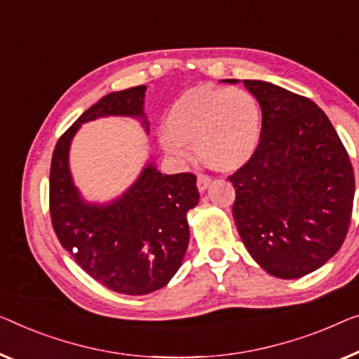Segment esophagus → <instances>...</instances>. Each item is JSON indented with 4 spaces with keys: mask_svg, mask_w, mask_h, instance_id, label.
Here are the masks:
<instances>
[{
    "mask_svg": "<svg viewBox=\"0 0 359 359\" xmlns=\"http://www.w3.org/2000/svg\"><path fill=\"white\" fill-rule=\"evenodd\" d=\"M211 185V177H208V175H198V179H196V187H198V190L201 191H206L208 190V187Z\"/></svg>",
    "mask_w": 359,
    "mask_h": 359,
    "instance_id": "1",
    "label": "esophagus"
}]
</instances>
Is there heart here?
Here are the masks:
<instances>
[{"mask_svg": "<svg viewBox=\"0 0 359 359\" xmlns=\"http://www.w3.org/2000/svg\"><path fill=\"white\" fill-rule=\"evenodd\" d=\"M159 145L177 161H189L195 145L201 163L217 172L243 168L261 133L259 104L248 90L196 85L170 104Z\"/></svg>", "mask_w": 359, "mask_h": 359, "instance_id": "b5f03b06", "label": "heart"}]
</instances>
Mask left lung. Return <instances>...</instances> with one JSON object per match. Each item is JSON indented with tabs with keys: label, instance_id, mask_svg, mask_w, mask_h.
<instances>
[{
	"label": "left lung",
	"instance_id": "8db88e82",
	"mask_svg": "<svg viewBox=\"0 0 359 359\" xmlns=\"http://www.w3.org/2000/svg\"><path fill=\"white\" fill-rule=\"evenodd\" d=\"M243 85L258 100L263 124L253 158L229 177L237 195L233 221L267 274L298 279L344 243L355 198L353 168L314 101L263 80Z\"/></svg>",
	"mask_w": 359,
	"mask_h": 359
}]
</instances>
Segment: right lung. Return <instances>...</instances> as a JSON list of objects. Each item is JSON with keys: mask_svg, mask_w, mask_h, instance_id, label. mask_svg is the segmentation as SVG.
<instances>
[{"mask_svg": "<svg viewBox=\"0 0 359 359\" xmlns=\"http://www.w3.org/2000/svg\"><path fill=\"white\" fill-rule=\"evenodd\" d=\"M145 85L112 92L83 112L57 140L50 170L53 229L76 263L109 290L147 295L168 285L184 261L190 231L187 212L198 205L196 177L165 175L149 159L137 180L108 203H90L74 184L69 149L82 124L122 116L142 122Z\"/></svg>", "mask_w": 359, "mask_h": 359, "instance_id": "right-lung-1", "label": "right lung"}]
</instances>
